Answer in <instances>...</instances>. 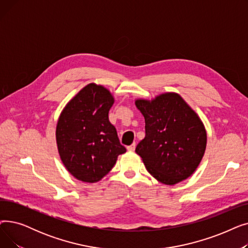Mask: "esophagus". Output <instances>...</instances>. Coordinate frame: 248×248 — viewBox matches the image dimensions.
<instances>
[{
  "label": "esophagus",
  "mask_w": 248,
  "mask_h": 248,
  "mask_svg": "<svg viewBox=\"0 0 248 248\" xmlns=\"http://www.w3.org/2000/svg\"><path fill=\"white\" fill-rule=\"evenodd\" d=\"M135 149H136V142H134L133 145H131V146H128V147H127V151H131V152L135 151Z\"/></svg>",
  "instance_id": "1"
}]
</instances>
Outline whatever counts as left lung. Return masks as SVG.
Segmentation results:
<instances>
[{
	"instance_id": "obj_1",
	"label": "left lung",
	"mask_w": 248,
	"mask_h": 248,
	"mask_svg": "<svg viewBox=\"0 0 248 248\" xmlns=\"http://www.w3.org/2000/svg\"><path fill=\"white\" fill-rule=\"evenodd\" d=\"M145 117L146 137L136 153L148 172L166 185L190 177L206 149V131L198 115L177 93H165L149 101L138 99Z\"/></svg>"
}]
</instances>
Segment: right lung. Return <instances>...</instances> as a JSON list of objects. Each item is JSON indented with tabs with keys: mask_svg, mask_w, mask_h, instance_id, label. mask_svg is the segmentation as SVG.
Returning <instances> with one entry per match:
<instances>
[{
	"mask_svg": "<svg viewBox=\"0 0 248 248\" xmlns=\"http://www.w3.org/2000/svg\"><path fill=\"white\" fill-rule=\"evenodd\" d=\"M113 97L104 87L90 83L63 109L56 127L60 158L76 179L94 183L126 152L108 121Z\"/></svg>",
	"mask_w": 248,
	"mask_h": 248,
	"instance_id": "obj_1",
	"label": "right lung"
}]
</instances>
